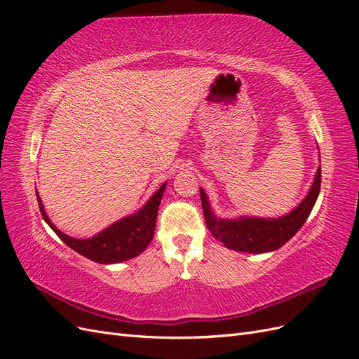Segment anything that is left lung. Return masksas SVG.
Returning a JSON list of instances; mask_svg holds the SVG:
<instances>
[{"label": "left lung", "instance_id": "obj_1", "mask_svg": "<svg viewBox=\"0 0 359 359\" xmlns=\"http://www.w3.org/2000/svg\"><path fill=\"white\" fill-rule=\"evenodd\" d=\"M320 168L314 177L313 186L295 210L278 217V219H257V217H241L236 220L217 219L211 211L206 193L201 189L202 210L206 226L215 240L224 247L245 253H266L285 245L306 223L320 191Z\"/></svg>", "mask_w": 359, "mask_h": 359}]
</instances>
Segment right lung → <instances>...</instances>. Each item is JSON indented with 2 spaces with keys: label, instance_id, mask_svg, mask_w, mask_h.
<instances>
[{
  "label": "right lung",
  "instance_id": "1",
  "mask_svg": "<svg viewBox=\"0 0 359 359\" xmlns=\"http://www.w3.org/2000/svg\"><path fill=\"white\" fill-rule=\"evenodd\" d=\"M165 189L166 182L153 194V198L145 203L142 210L133 215L124 217L123 220H118L100 233L88 238V240H76V238H72L57 229V226L46 215L40 196H37V201L43 219L50 226V229L60 236V240L73 248L74 252L94 260L97 264H118L139 256L153 240L158 205Z\"/></svg>",
  "mask_w": 359,
  "mask_h": 359
}]
</instances>
